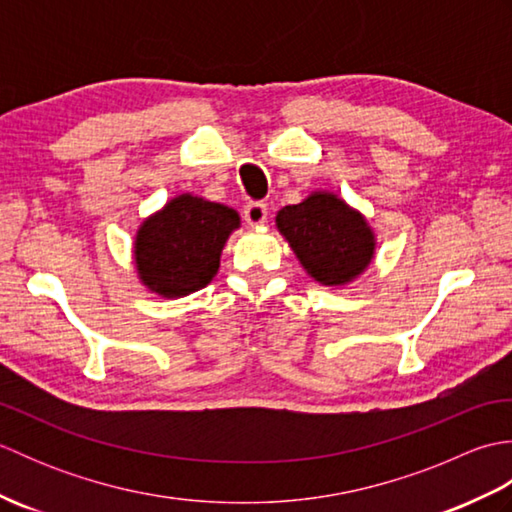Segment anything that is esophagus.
Masks as SVG:
<instances>
[{
    "instance_id": "1",
    "label": "esophagus",
    "mask_w": 512,
    "mask_h": 512,
    "mask_svg": "<svg viewBox=\"0 0 512 512\" xmlns=\"http://www.w3.org/2000/svg\"><path fill=\"white\" fill-rule=\"evenodd\" d=\"M268 217V209L264 202H248L244 206V220L250 224V226H259L264 224Z\"/></svg>"
}]
</instances>
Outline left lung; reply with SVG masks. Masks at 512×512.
<instances>
[{
	"instance_id": "8db88e82",
	"label": "left lung",
	"mask_w": 512,
	"mask_h": 512,
	"mask_svg": "<svg viewBox=\"0 0 512 512\" xmlns=\"http://www.w3.org/2000/svg\"><path fill=\"white\" fill-rule=\"evenodd\" d=\"M306 273L321 286H345L361 277L376 255V237L361 211L330 191H312L275 217Z\"/></svg>"
}]
</instances>
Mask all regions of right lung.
<instances>
[{
    "mask_svg": "<svg viewBox=\"0 0 512 512\" xmlns=\"http://www.w3.org/2000/svg\"><path fill=\"white\" fill-rule=\"evenodd\" d=\"M239 228L231 206L182 193L140 224L134 239L138 279L160 297L178 299L211 284L226 239Z\"/></svg>",
    "mask_w": 512,
    "mask_h": 512,
    "instance_id": "obj_1",
    "label": "right lung"
}]
</instances>
